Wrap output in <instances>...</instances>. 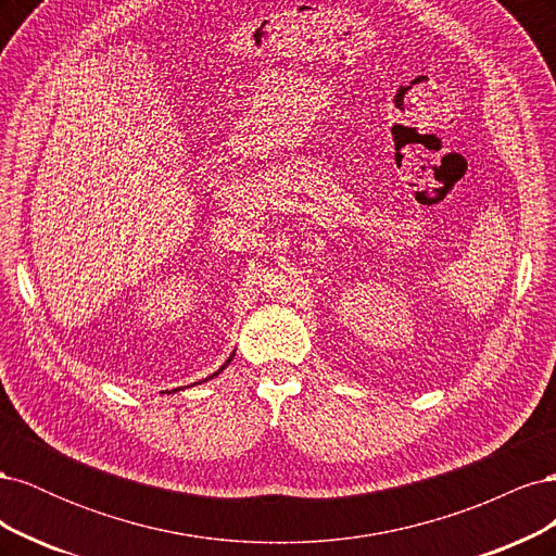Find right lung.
I'll list each match as a JSON object with an SVG mask.
<instances>
[{
	"label": "right lung",
	"instance_id": "right-lung-1",
	"mask_svg": "<svg viewBox=\"0 0 556 556\" xmlns=\"http://www.w3.org/2000/svg\"><path fill=\"white\" fill-rule=\"evenodd\" d=\"M231 359H233V355H231V357H229V359H227V362H225V366H229V362H231ZM225 366H220V368H217V371H215V374H213V376H208V378H206V380H211V378H215V376H217V374H223V371H225ZM201 382H204V380H201Z\"/></svg>",
	"mask_w": 556,
	"mask_h": 556
}]
</instances>
